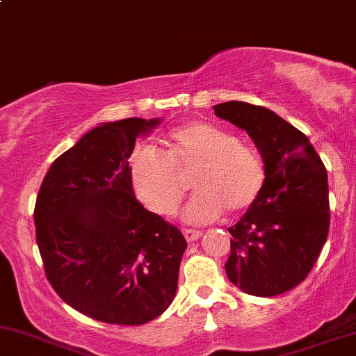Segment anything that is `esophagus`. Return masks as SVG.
Listing matches in <instances>:
<instances>
[{
    "label": "esophagus",
    "mask_w": 356,
    "mask_h": 356,
    "mask_svg": "<svg viewBox=\"0 0 356 356\" xmlns=\"http://www.w3.org/2000/svg\"><path fill=\"white\" fill-rule=\"evenodd\" d=\"M183 236H185L188 243H193V241H198L201 236H203V232L196 229H183Z\"/></svg>",
    "instance_id": "obj_1"
}]
</instances>
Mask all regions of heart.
Listing matches in <instances>:
<instances>
[{
	"instance_id": "obj_1",
	"label": "heart",
	"mask_w": 356,
	"mask_h": 356,
	"mask_svg": "<svg viewBox=\"0 0 356 356\" xmlns=\"http://www.w3.org/2000/svg\"><path fill=\"white\" fill-rule=\"evenodd\" d=\"M195 171L196 195L188 204V221L204 222L244 213L256 203L266 183L264 161L234 134L208 122H190L170 131L163 150L143 148L130 165L131 188L145 208L160 216L178 209L186 185L181 178Z\"/></svg>"
}]
</instances>
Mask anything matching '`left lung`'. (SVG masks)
<instances>
[{
    "mask_svg": "<svg viewBox=\"0 0 356 356\" xmlns=\"http://www.w3.org/2000/svg\"><path fill=\"white\" fill-rule=\"evenodd\" d=\"M213 108L248 131L266 168L261 196L227 227V279L251 296H279L309 275L327 241V170L310 140L269 108L239 100Z\"/></svg>",
    "mask_w": 356,
    "mask_h": 356,
    "instance_id": "8db88e82",
    "label": "left lung"
}]
</instances>
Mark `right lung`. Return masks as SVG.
<instances>
[{"mask_svg": "<svg viewBox=\"0 0 356 356\" xmlns=\"http://www.w3.org/2000/svg\"><path fill=\"white\" fill-rule=\"evenodd\" d=\"M161 118L104 122L56 158L34 225L46 277L65 304L105 323L143 325L168 309L186 239L135 198L129 158Z\"/></svg>", "mask_w": 356, "mask_h": 356, "instance_id": "obj_1", "label": "right lung"}]
</instances>
